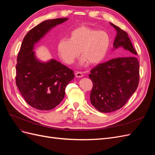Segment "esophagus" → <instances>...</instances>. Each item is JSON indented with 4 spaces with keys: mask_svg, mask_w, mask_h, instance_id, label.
Wrapping results in <instances>:
<instances>
[{
    "mask_svg": "<svg viewBox=\"0 0 155 155\" xmlns=\"http://www.w3.org/2000/svg\"><path fill=\"white\" fill-rule=\"evenodd\" d=\"M75 75H76V76L77 78H81V77L83 76V74L81 72H76V74H75Z\"/></svg>",
    "mask_w": 155,
    "mask_h": 155,
    "instance_id": "obj_1",
    "label": "esophagus"
}]
</instances>
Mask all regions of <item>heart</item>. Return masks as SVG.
<instances>
[{
	"mask_svg": "<svg viewBox=\"0 0 155 155\" xmlns=\"http://www.w3.org/2000/svg\"><path fill=\"white\" fill-rule=\"evenodd\" d=\"M110 43V37L106 31L81 26L69 33L68 39L59 40L57 49L59 57L68 64L74 62L79 51L83 63L96 64L105 59Z\"/></svg>",
	"mask_w": 155,
	"mask_h": 155,
	"instance_id": "obj_1",
	"label": "heart"
}]
</instances>
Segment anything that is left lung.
Returning a JSON list of instances; mask_svg holds the SVG:
<instances>
[{"mask_svg":"<svg viewBox=\"0 0 155 155\" xmlns=\"http://www.w3.org/2000/svg\"><path fill=\"white\" fill-rule=\"evenodd\" d=\"M117 31L114 48H120L125 57L110 59L97 65L89 74L93 87L91 102L101 112H110L124 107L137 89L140 79L138 54L127 33L112 24Z\"/></svg>","mask_w":155,"mask_h":155,"instance_id":"8db88e82","label":"left lung"}]
</instances>
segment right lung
Returning a JSON list of instances; mask_svg holds the SVG:
<instances>
[{"instance_id": "add662e5", "label": "right lung", "mask_w": 155, "mask_h": 155, "mask_svg": "<svg viewBox=\"0 0 155 155\" xmlns=\"http://www.w3.org/2000/svg\"><path fill=\"white\" fill-rule=\"evenodd\" d=\"M68 18L42 22L30 30L22 41L16 64V85L26 103L42 110L58 106L63 100L65 88L74 78V71L56 60L46 63L37 60L34 46L51 28Z\"/></svg>"}]
</instances>
